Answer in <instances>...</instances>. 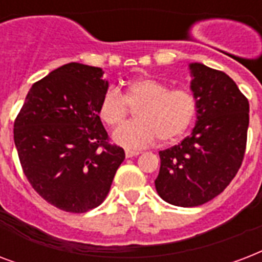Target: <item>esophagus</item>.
Masks as SVG:
<instances>
[{
    "mask_svg": "<svg viewBox=\"0 0 262 262\" xmlns=\"http://www.w3.org/2000/svg\"><path fill=\"white\" fill-rule=\"evenodd\" d=\"M125 155H126V158L137 157V155H140V151H132V149H126V151H125Z\"/></svg>",
    "mask_w": 262,
    "mask_h": 262,
    "instance_id": "1",
    "label": "esophagus"
}]
</instances>
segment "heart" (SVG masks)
<instances>
[{
  "label": "heart",
  "instance_id": "1",
  "mask_svg": "<svg viewBox=\"0 0 262 262\" xmlns=\"http://www.w3.org/2000/svg\"><path fill=\"white\" fill-rule=\"evenodd\" d=\"M136 110V122L118 127L113 133L117 144L140 148L152 144L159 137L167 143L177 139L189 127L196 111V100L187 89H169L154 78H140L127 85L121 96L110 89L99 103L100 119L110 127L119 126Z\"/></svg>",
  "mask_w": 262,
  "mask_h": 262
}]
</instances>
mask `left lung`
<instances>
[{"instance_id": "left-lung-1", "label": "left lung", "mask_w": 262, "mask_h": 262, "mask_svg": "<svg viewBox=\"0 0 262 262\" xmlns=\"http://www.w3.org/2000/svg\"><path fill=\"white\" fill-rule=\"evenodd\" d=\"M196 121L180 144L161 151L155 180L159 196L180 207L199 206L223 192L246 149L249 101L223 71L189 63Z\"/></svg>"}]
</instances>
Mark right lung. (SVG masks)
I'll return each instance as SVG.
<instances>
[{
  "mask_svg": "<svg viewBox=\"0 0 262 262\" xmlns=\"http://www.w3.org/2000/svg\"><path fill=\"white\" fill-rule=\"evenodd\" d=\"M99 67L69 63L31 86L13 125L26 177L41 196L70 213L97 207L125 151L108 144L97 108L108 91Z\"/></svg>",
  "mask_w": 262,
  "mask_h": 262,
  "instance_id": "add662e5",
  "label": "right lung"
}]
</instances>
